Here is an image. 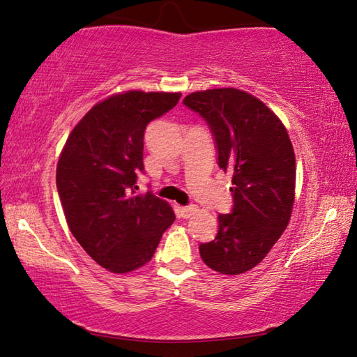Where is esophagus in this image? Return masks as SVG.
I'll return each instance as SVG.
<instances>
[{
  "label": "esophagus",
  "instance_id": "1",
  "mask_svg": "<svg viewBox=\"0 0 357 357\" xmlns=\"http://www.w3.org/2000/svg\"><path fill=\"white\" fill-rule=\"evenodd\" d=\"M179 213H181V217H184V219H189V217H192L193 214L197 213V206H195V204H189V206L181 208Z\"/></svg>",
  "mask_w": 357,
  "mask_h": 357
}]
</instances>
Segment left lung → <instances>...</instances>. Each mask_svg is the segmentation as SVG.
<instances>
[{
    "label": "left lung",
    "instance_id": "obj_1",
    "mask_svg": "<svg viewBox=\"0 0 357 357\" xmlns=\"http://www.w3.org/2000/svg\"><path fill=\"white\" fill-rule=\"evenodd\" d=\"M183 104L206 121L217 164L233 173V209L219 214L214 241L200 244L202 259L217 273L243 274L268 255L291 217L293 144L274 112L241 89L197 91Z\"/></svg>",
    "mask_w": 357,
    "mask_h": 357
}]
</instances>
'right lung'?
Instances as JSON below:
<instances>
[{"label": "right lung", "mask_w": 357, "mask_h": 357, "mask_svg": "<svg viewBox=\"0 0 357 357\" xmlns=\"http://www.w3.org/2000/svg\"><path fill=\"white\" fill-rule=\"evenodd\" d=\"M179 98L143 91L110 96L84 114L59 155L56 187L70 231L112 273L146 264L174 222L170 204L135 190L137 173L144 170V129Z\"/></svg>", "instance_id": "add662e5"}]
</instances>
